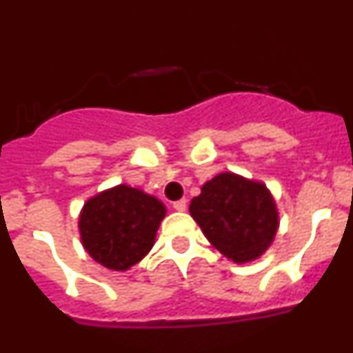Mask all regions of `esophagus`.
Masks as SVG:
<instances>
[{"label": "esophagus", "mask_w": 353, "mask_h": 353, "mask_svg": "<svg viewBox=\"0 0 353 353\" xmlns=\"http://www.w3.org/2000/svg\"><path fill=\"white\" fill-rule=\"evenodd\" d=\"M173 208H174V210H179V212L185 210V208H187V199L182 198V199H176V201H173Z\"/></svg>", "instance_id": "1"}]
</instances>
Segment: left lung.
<instances>
[{
    "instance_id": "1",
    "label": "left lung",
    "mask_w": 353,
    "mask_h": 353,
    "mask_svg": "<svg viewBox=\"0 0 353 353\" xmlns=\"http://www.w3.org/2000/svg\"><path fill=\"white\" fill-rule=\"evenodd\" d=\"M189 210L212 245L239 263L265 252L279 224L267 187L233 173H221L205 183Z\"/></svg>"
}]
</instances>
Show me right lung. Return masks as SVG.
<instances>
[{
  "label": "right lung",
  "mask_w": 353,
  "mask_h": 353,
  "mask_svg": "<svg viewBox=\"0 0 353 353\" xmlns=\"http://www.w3.org/2000/svg\"><path fill=\"white\" fill-rule=\"evenodd\" d=\"M164 215L166 208L154 196L129 185L113 187L83 207V245L108 269L127 270L152 249Z\"/></svg>",
  "instance_id": "add662e5"
}]
</instances>
